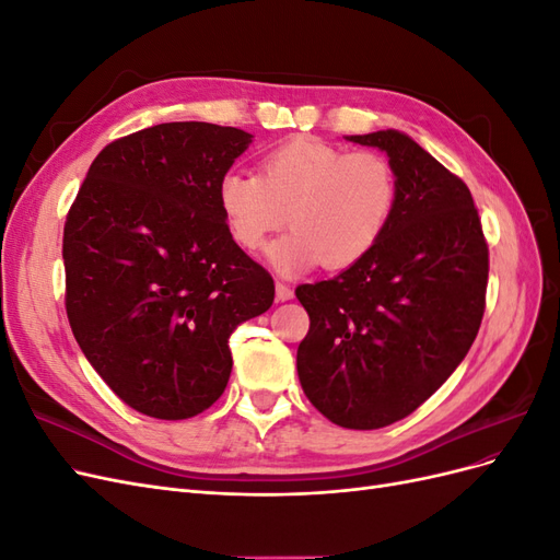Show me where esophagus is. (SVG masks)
Segmentation results:
<instances>
[{
  "mask_svg": "<svg viewBox=\"0 0 560 560\" xmlns=\"http://www.w3.org/2000/svg\"><path fill=\"white\" fill-rule=\"evenodd\" d=\"M276 296H278V301H290L294 296V290H292L290 284L276 282Z\"/></svg>",
  "mask_w": 560,
  "mask_h": 560,
  "instance_id": "1",
  "label": "esophagus"
}]
</instances>
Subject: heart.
I'll use <instances>...</instances> for the list:
<instances>
[{
	"label": "heart",
	"instance_id": "1",
	"mask_svg": "<svg viewBox=\"0 0 560 560\" xmlns=\"http://www.w3.org/2000/svg\"><path fill=\"white\" fill-rule=\"evenodd\" d=\"M395 165L378 151H346L296 138L268 151L259 175L229 173L219 182V210L231 238L245 252L264 247L270 233H292L268 247L280 273L319 264L343 270L383 238L397 208Z\"/></svg>",
	"mask_w": 560,
	"mask_h": 560
}]
</instances>
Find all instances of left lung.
<instances>
[{"instance_id": "obj_1", "label": "left lung", "mask_w": 560, "mask_h": 560, "mask_svg": "<svg viewBox=\"0 0 560 560\" xmlns=\"http://www.w3.org/2000/svg\"><path fill=\"white\" fill-rule=\"evenodd\" d=\"M397 173L383 238L341 276L296 287L311 329L296 350L303 393L348 430L413 413L465 360L486 308L488 243L467 184L409 135H350Z\"/></svg>"}]
</instances>
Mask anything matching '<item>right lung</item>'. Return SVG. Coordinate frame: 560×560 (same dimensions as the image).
<instances>
[{
  "label": "right lung",
  "instance_id": "1",
  "mask_svg": "<svg viewBox=\"0 0 560 560\" xmlns=\"http://www.w3.org/2000/svg\"><path fill=\"white\" fill-rule=\"evenodd\" d=\"M249 142L200 121L126 135L95 156L67 212V319L91 366L144 416L210 409L231 376V334L273 303V278L219 210V182Z\"/></svg>",
  "mask_w": 560,
  "mask_h": 560
}]
</instances>
